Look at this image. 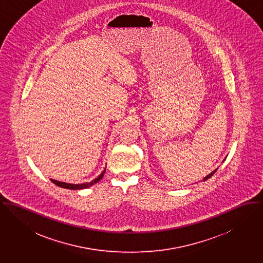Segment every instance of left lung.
Here are the masks:
<instances>
[{
	"label": "left lung",
	"mask_w": 263,
	"mask_h": 263,
	"mask_svg": "<svg viewBox=\"0 0 263 263\" xmlns=\"http://www.w3.org/2000/svg\"><path fill=\"white\" fill-rule=\"evenodd\" d=\"M215 173H216V170H215V171H214V172H212V173H211V174H210V175H206V176H205V177H204V180H206V179H208V178H210V177H211V176H212V175H214V174H215Z\"/></svg>",
	"instance_id": "1"
}]
</instances>
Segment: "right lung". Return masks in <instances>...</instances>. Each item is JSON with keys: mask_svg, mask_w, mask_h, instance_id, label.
I'll use <instances>...</instances> for the list:
<instances>
[{"mask_svg": "<svg viewBox=\"0 0 263 263\" xmlns=\"http://www.w3.org/2000/svg\"><path fill=\"white\" fill-rule=\"evenodd\" d=\"M106 172V168L104 170V172L99 175L97 178H95L93 180H91L90 182H86V183H81V184H74V183H67V182H62V181H59V180H54V179H50L54 184L59 185L60 187L63 189H67V190H82V189H87L89 187L90 185L97 183L98 181H100L102 179V177L104 176V174Z\"/></svg>", "mask_w": 263, "mask_h": 263, "instance_id": "obj_1", "label": "right lung"}]
</instances>
